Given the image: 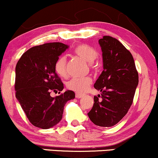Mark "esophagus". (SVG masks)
Segmentation results:
<instances>
[{
  "instance_id": "1",
  "label": "esophagus",
  "mask_w": 158,
  "mask_h": 158,
  "mask_svg": "<svg viewBox=\"0 0 158 158\" xmlns=\"http://www.w3.org/2000/svg\"><path fill=\"white\" fill-rule=\"evenodd\" d=\"M83 94H78V93H77L76 94V97L77 98H78V99H79V98H81L83 97Z\"/></svg>"
}]
</instances>
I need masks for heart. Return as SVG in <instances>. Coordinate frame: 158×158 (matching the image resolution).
Masks as SVG:
<instances>
[{
    "label": "heart",
    "instance_id": "heart-1",
    "mask_svg": "<svg viewBox=\"0 0 158 158\" xmlns=\"http://www.w3.org/2000/svg\"><path fill=\"white\" fill-rule=\"evenodd\" d=\"M73 52L75 55L89 62L90 68H94L93 61L97 57V52L93 48L88 44H79L74 49ZM67 59L64 56H59L56 61L55 70L59 76L61 77H66L67 72ZM92 80L90 77L73 78L67 83V87L69 90H71L77 93H84L88 89L91 85Z\"/></svg>",
    "mask_w": 158,
    "mask_h": 158
}]
</instances>
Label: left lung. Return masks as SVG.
Masks as SVG:
<instances>
[{"mask_svg":"<svg viewBox=\"0 0 158 158\" xmlns=\"http://www.w3.org/2000/svg\"><path fill=\"white\" fill-rule=\"evenodd\" d=\"M99 43L104 70L94 88L102 94L94 96L93 108L88 115L97 126L110 127L125 117L132 105L139 81L138 72L131 53L118 40L104 35Z\"/></svg>","mask_w":158,"mask_h":158,"instance_id":"1","label":"left lung"}]
</instances>
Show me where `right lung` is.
Instances as JSON below:
<instances>
[{"mask_svg":"<svg viewBox=\"0 0 158 158\" xmlns=\"http://www.w3.org/2000/svg\"><path fill=\"white\" fill-rule=\"evenodd\" d=\"M68 48L61 42L45 43L29 49L15 68V97L29 121L34 126L48 129L62 119L64 106L75 98L72 90L61 93L64 85L55 70L56 61Z\"/></svg>","mask_w":158,"mask_h":158,"instance_id":"obj_1","label":"right lung"}]
</instances>
